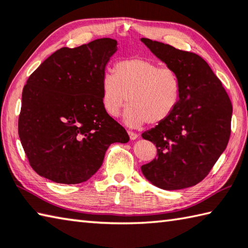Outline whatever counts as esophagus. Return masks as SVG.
<instances>
[{"label":"esophagus","instance_id":"34e87169","mask_svg":"<svg viewBox=\"0 0 248 248\" xmlns=\"http://www.w3.org/2000/svg\"><path fill=\"white\" fill-rule=\"evenodd\" d=\"M128 134H129V137L131 140H137L138 137H139L136 132H132V131H128Z\"/></svg>","mask_w":248,"mask_h":248}]
</instances>
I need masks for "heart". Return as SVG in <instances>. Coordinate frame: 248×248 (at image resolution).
I'll use <instances>...</instances> for the list:
<instances>
[{
  "instance_id": "heart-1",
  "label": "heart",
  "mask_w": 248,
  "mask_h": 248,
  "mask_svg": "<svg viewBox=\"0 0 248 248\" xmlns=\"http://www.w3.org/2000/svg\"><path fill=\"white\" fill-rule=\"evenodd\" d=\"M115 74L106 71L101 79L102 103L107 114L117 117L127 104L124 121L130 127L159 124L177 108L182 83L173 69L161 68L146 58H125L116 62Z\"/></svg>"
}]
</instances>
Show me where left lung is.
I'll return each instance as SVG.
<instances>
[{
  "label": "left lung",
  "mask_w": 248,
  "mask_h": 248,
  "mask_svg": "<svg viewBox=\"0 0 248 248\" xmlns=\"http://www.w3.org/2000/svg\"><path fill=\"white\" fill-rule=\"evenodd\" d=\"M168 68L179 75L181 100L167 120L142 133L154 143L157 158L141 169L163 190L195 186L210 172L226 150L231 134L232 104L221 81L195 53L142 38Z\"/></svg>",
  "instance_id": "8db88e82"
}]
</instances>
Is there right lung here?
I'll use <instances>...</instances> for the list:
<instances>
[{"mask_svg": "<svg viewBox=\"0 0 248 248\" xmlns=\"http://www.w3.org/2000/svg\"><path fill=\"white\" fill-rule=\"evenodd\" d=\"M116 51L109 38L62 47L27 80L18 134L39 175L62 184L84 182L100 169L110 144L129 141L102 103L101 79Z\"/></svg>", "mask_w": 248, "mask_h": 248, "instance_id": "right-lung-1", "label": "right lung"}]
</instances>
